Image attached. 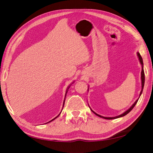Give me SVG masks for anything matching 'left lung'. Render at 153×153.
<instances>
[{
    "label": "left lung",
    "instance_id": "8db88e82",
    "mask_svg": "<svg viewBox=\"0 0 153 153\" xmlns=\"http://www.w3.org/2000/svg\"><path fill=\"white\" fill-rule=\"evenodd\" d=\"M137 56H138V60H139L141 66H142V71H141V83H142V89H141V91H140V95H139V98H140V96H141V94H142V93L143 89V86H144V82H145V75H144V71H143V60H142V58L141 55H140V53H139V52H137ZM88 91H89V87H88ZM139 98H138L135 101V102L134 103H133V104L130 106V107H129V108L126 111H125V112H124V113H123L122 114H121V115H117V116H115V117H104V116H102V115H99V114H98L97 113H96L95 112H94V111L92 110L91 108V107L89 106V108H90V109H91V110L92 111V112H93L94 114H96V115H98V117H101V118H103V119H117V118H119V117H123V116H124V115H126V114H128L129 112H130V111H131V110L134 108V106H135V105L137 104V101H138V99H139Z\"/></svg>",
    "mask_w": 153,
    "mask_h": 153
}]
</instances>
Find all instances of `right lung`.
Returning a JSON list of instances; mask_svg holds the SVG:
<instances>
[{
    "label": "right lung",
    "instance_id": "1",
    "mask_svg": "<svg viewBox=\"0 0 153 153\" xmlns=\"http://www.w3.org/2000/svg\"><path fill=\"white\" fill-rule=\"evenodd\" d=\"M74 82H75V81H73V82H72V84H71L70 85H69V86L68 87V88H67V89H66V94H65V98H64V102H63V106H62V109H63V107H64V103H65V98H66V94H67V92H68V89H69V87H70V86H71V85H72V84H73V83H74ZM61 112H62V111H61ZM61 113H60V114H59V115H57V117H55V118H53V119H52V120H51V121H50L49 122H48V123H50V122H52V121H53V120H55V119H56V118H57V117H59V115H60V114H61ZM45 124H46V123H45Z\"/></svg>",
    "mask_w": 153,
    "mask_h": 153
}]
</instances>
